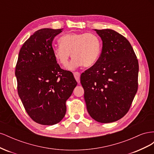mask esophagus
Segmentation results:
<instances>
[{"instance_id":"esophagus-1","label":"esophagus","mask_w":154,"mask_h":154,"mask_svg":"<svg viewBox=\"0 0 154 154\" xmlns=\"http://www.w3.org/2000/svg\"><path fill=\"white\" fill-rule=\"evenodd\" d=\"M74 76L76 80L77 81L78 83L80 82V73L79 72H74Z\"/></svg>"}]
</instances>
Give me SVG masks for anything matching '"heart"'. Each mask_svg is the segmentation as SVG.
Returning <instances> with one entry per match:
<instances>
[{
  "mask_svg": "<svg viewBox=\"0 0 154 154\" xmlns=\"http://www.w3.org/2000/svg\"><path fill=\"white\" fill-rule=\"evenodd\" d=\"M60 45L53 48L56 60L66 66L71 53L73 59L68 69L73 70L83 66L90 67L100 58L102 42L100 37L93 32H72L63 35L59 39Z\"/></svg>",
  "mask_w": 154,
  "mask_h": 154,
  "instance_id": "b5f03b06",
  "label": "heart"
}]
</instances>
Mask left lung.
<instances>
[{
	"label": "left lung",
	"instance_id": "obj_1",
	"mask_svg": "<svg viewBox=\"0 0 154 154\" xmlns=\"http://www.w3.org/2000/svg\"><path fill=\"white\" fill-rule=\"evenodd\" d=\"M102 40L97 61L81 74L87 109L96 122L107 123L128 112L138 88L139 63L128 40L112 29H95Z\"/></svg>",
	"mask_w": 154,
	"mask_h": 154
}]
</instances>
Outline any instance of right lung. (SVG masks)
<instances>
[{
    "label": "right lung",
    "mask_w": 154,
    "mask_h": 154,
    "mask_svg": "<svg viewBox=\"0 0 154 154\" xmlns=\"http://www.w3.org/2000/svg\"><path fill=\"white\" fill-rule=\"evenodd\" d=\"M62 30H38L18 54V94L27 114L40 125H53L63 118L66 102L77 85L73 74L60 67L53 54V41Z\"/></svg>",
    "instance_id": "add662e5"
}]
</instances>
